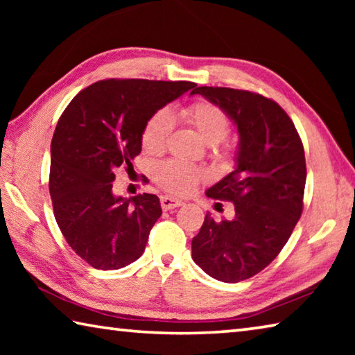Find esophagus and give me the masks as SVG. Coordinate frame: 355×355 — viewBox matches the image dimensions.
Returning <instances> with one entry per match:
<instances>
[{
  "label": "esophagus",
  "mask_w": 355,
  "mask_h": 355,
  "mask_svg": "<svg viewBox=\"0 0 355 355\" xmlns=\"http://www.w3.org/2000/svg\"><path fill=\"white\" fill-rule=\"evenodd\" d=\"M180 205H183V200L175 199V197H171V196L161 197V207H163V209H173Z\"/></svg>",
  "instance_id": "obj_1"
}]
</instances>
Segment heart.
<instances>
[{"mask_svg":"<svg viewBox=\"0 0 355 355\" xmlns=\"http://www.w3.org/2000/svg\"><path fill=\"white\" fill-rule=\"evenodd\" d=\"M183 119L196 128L207 144L224 142L230 133V119L220 106L211 101H196L182 110ZM172 130L171 112L161 110L147 120L142 130V147L148 153H159L166 147L167 137ZM227 147L222 152L227 153ZM153 178L159 188L172 194H186L203 178L199 167L184 163L182 159H169L155 167Z\"/></svg>","mask_w":355,"mask_h":355,"instance_id":"heart-1","label":"heart"}]
</instances>
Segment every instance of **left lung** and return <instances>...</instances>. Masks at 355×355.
Returning a JSON list of instances; mask_svg holds the SVG:
<instances>
[{"label":"left lung","mask_w":355,"mask_h":355,"mask_svg":"<svg viewBox=\"0 0 355 355\" xmlns=\"http://www.w3.org/2000/svg\"><path fill=\"white\" fill-rule=\"evenodd\" d=\"M200 94L235 122L239 147L235 171L207 191L233 202V219L207 213L192 238V260L213 279L236 284L263 271L284 249L304 208L307 178L302 141L274 100L230 87L200 86Z\"/></svg>","instance_id":"obj_1"}]
</instances>
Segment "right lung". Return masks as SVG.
Here are the masks:
<instances>
[{
  "mask_svg": "<svg viewBox=\"0 0 355 355\" xmlns=\"http://www.w3.org/2000/svg\"><path fill=\"white\" fill-rule=\"evenodd\" d=\"M192 87L189 81L101 80L59 117L48 183L53 211L65 241L92 268L120 269L146 250L163 213L159 199L114 196V171L141 153L147 120Z\"/></svg>",
  "mask_w": 355,
  "mask_h": 355,
  "instance_id": "obj_1",
  "label": "right lung"
}]
</instances>
